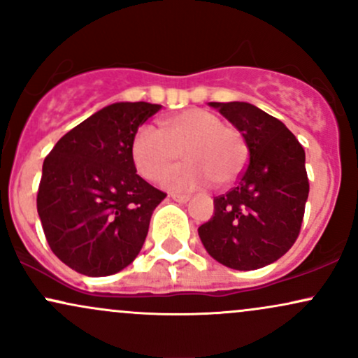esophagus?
I'll return each mask as SVG.
<instances>
[{"instance_id": "obj_1", "label": "esophagus", "mask_w": 358, "mask_h": 358, "mask_svg": "<svg viewBox=\"0 0 358 358\" xmlns=\"http://www.w3.org/2000/svg\"><path fill=\"white\" fill-rule=\"evenodd\" d=\"M171 199H173L175 202H180V203H187L188 200H190V196H188V195H180V193H171Z\"/></svg>"}]
</instances>
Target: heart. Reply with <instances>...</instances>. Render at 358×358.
Segmentation results:
<instances>
[{
	"label": "heart",
	"instance_id": "1",
	"mask_svg": "<svg viewBox=\"0 0 358 358\" xmlns=\"http://www.w3.org/2000/svg\"><path fill=\"white\" fill-rule=\"evenodd\" d=\"M188 166L166 170L181 156ZM248 143L239 129L225 126L219 114L192 108L163 119L162 129L145 124L131 139V158L143 178L171 190H196L213 182L231 185L248 165Z\"/></svg>",
	"mask_w": 358,
	"mask_h": 358
}]
</instances>
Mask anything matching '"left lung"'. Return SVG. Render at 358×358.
Masks as SVG:
<instances>
[{"label": "left lung", "mask_w": 358, "mask_h": 358, "mask_svg": "<svg viewBox=\"0 0 358 358\" xmlns=\"http://www.w3.org/2000/svg\"><path fill=\"white\" fill-rule=\"evenodd\" d=\"M241 131L249 165L237 185L213 199L199 227L207 252L237 271L264 268L285 256L301 231L310 192L305 150L287 127L248 102H210Z\"/></svg>", "instance_id": "1"}]
</instances>
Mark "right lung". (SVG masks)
I'll list each match as a JSON object with an SVG mask.
<instances>
[{
    "instance_id": "right-lung-1",
    "label": "right lung",
    "mask_w": 358,
    "mask_h": 358,
    "mask_svg": "<svg viewBox=\"0 0 358 358\" xmlns=\"http://www.w3.org/2000/svg\"><path fill=\"white\" fill-rule=\"evenodd\" d=\"M159 109L110 104L64 134L45 158L36 208L52 252L77 273H117L145 244L166 193L136 173L131 139Z\"/></svg>"
}]
</instances>
